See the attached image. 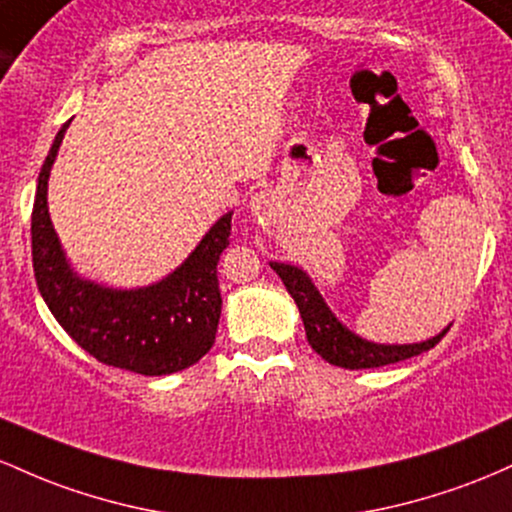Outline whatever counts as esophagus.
Returning <instances> with one entry per match:
<instances>
[{"label": "esophagus", "instance_id": "esophagus-1", "mask_svg": "<svg viewBox=\"0 0 512 512\" xmlns=\"http://www.w3.org/2000/svg\"><path fill=\"white\" fill-rule=\"evenodd\" d=\"M273 203H275L273 193H268V191L256 193L254 198H251V203H249L251 215H256V217H266V215H271Z\"/></svg>", "mask_w": 512, "mask_h": 512}]
</instances>
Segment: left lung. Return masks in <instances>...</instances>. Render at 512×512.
I'll return each mask as SVG.
<instances>
[{"instance_id": "left-lung-1", "label": "left lung", "mask_w": 512, "mask_h": 512, "mask_svg": "<svg viewBox=\"0 0 512 512\" xmlns=\"http://www.w3.org/2000/svg\"><path fill=\"white\" fill-rule=\"evenodd\" d=\"M271 268L280 275L287 292H290L297 309H300L309 346L317 350L326 363L336 367H346V370H367V367L399 363V360L426 353V350L433 348L452 326L450 324L447 329H442L438 336L426 338V341L421 343L367 341V338L350 331L348 326L331 312V307L326 304L324 297H321L317 285L312 283V278H309L302 268L278 261H271Z\"/></svg>"}]
</instances>
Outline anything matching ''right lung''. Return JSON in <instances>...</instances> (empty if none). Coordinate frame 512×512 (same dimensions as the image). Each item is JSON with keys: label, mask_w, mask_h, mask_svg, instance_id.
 I'll use <instances>...</instances> for the list:
<instances>
[{"label": "right lung", "mask_w": 512, "mask_h": 512, "mask_svg": "<svg viewBox=\"0 0 512 512\" xmlns=\"http://www.w3.org/2000/svg\"><path fill=\"white\" fill-rule=\"evenodd\" d=\"M70 123L55 135L38 174L31 246L40 295L57 324L99 363L145 377L186 370L215 343L222 312L217 261L229 244L232 210L157 283L123 290L84 278L72 268L48 212V179Z\"/></svg>", "instance_id": "add662e5"}]
</instances>
